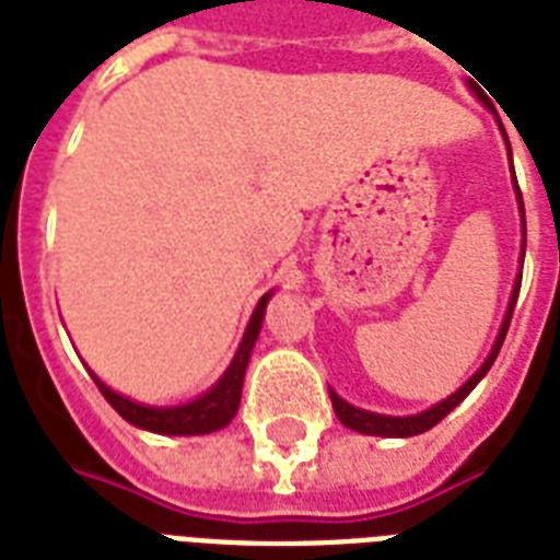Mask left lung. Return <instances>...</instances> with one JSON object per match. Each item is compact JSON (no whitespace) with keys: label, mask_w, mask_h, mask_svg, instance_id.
Listing matches in <instances>:
<instances>
[{"label":"left lung","mask_w":560,"mask_h":560,"mask_svg":"<svg viewBox=\"0 0 560 560\" xmlns=\"http://www.w3.org/2000/svg\"><path fill=\"white\" fill-rule=\"evenodd\" d=\"M517 200H521V218H523V229H526V211H523V197H521V188H517ZM523 253H526V241H523ZM521 279L523 272L517 276V284H514L512 290V302H509V314H505L503 319V328H500V337H497L494 349H491V354H488V360L479 366V372L470 377L465 386H462L459 392H453L451 398L442 400V404H435V407H430L427 412H418V416H404V418H392V416H377V412H366V409H358L351 407V404H346V400L337 395V392H331V404H334V412H337V418H340L342 424L351 427V430H358V433H366V435H418L424 433V430H430V427H435L439 421H442L447 412H451L453 407H459L462 400L468 398L470 389L477 386L482 377H486V372L491 366H494L497 354H500V346H503L505 340V331H509V325H512V314H514V305H517V293H521Z\"/></svg>","instance_id":"1"}]
</instances>
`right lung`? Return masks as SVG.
Listing matches in <instances>:
<instances>
[{
  "instance_id": "add662e5",
  "label": "right lung",
  "mask_w": 560,
  "mask_h": 560,
  "mask_svg": "<svg viewBox=\"0 0 560 560\" xmlns=\"http://www.w3.org/2000/svg\"><path fill=\"white\" fill-rule=\"evenodd\" d=\"M267 299L270 293H264L261 302L255 305L253 319L246 325V334L241 346H237V354L232 360V366L226 369V374L220 377L218 386L209 389L202 398L191 400L186 407H142L130 398H121L113 389H107L104 383L92 374V381L98 383L101 395L109 400V407L116 409L118 416L130 421V424L142 427V430H151V433H165V435H202L214 433L220 427H226L237 412V404H241V386H244V372L246 363H249V351L255 346V337L261 331L264 307H267Z\"/></svg>"
}]
</instances>
